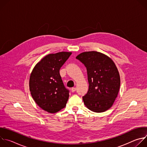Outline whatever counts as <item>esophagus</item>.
I'll list each match as a JSON object with an SVG mask.
<instances>
[{
	"instance_id": "esophagus-1",
	"label": "esophagus",
	"mask_w": 147,
	"mask_h": 147,
	"mask_svg": "<svg viewBox=\"0 0 147 147\" xmlns=\"http://www.w3.org/2000/svg\"><path fill=\"white\" fill-rule=\"evenodd\" d=\"M76 91V88L73 87V88H71V91H72V92H74Z\"/></svg>"
}]
</instances>
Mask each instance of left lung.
<instances>
[{"label": "left lung", "mask_w": 147, "mask_h": 147, "mask_svg": "<svg viewBox=\"0 0 147 147\" xmlns=\"http://www.w3.org/2000/svg\"><path fill=\"white\" fill-rule=\"evenodd\" d=\"M76 59L87 69L89 88L82 96L85 105L100 113L109 109L116 98L120 86V75L113 60L100 52H83Z\"/></svg>", "instance_id": "obj_1"}]
</instances>
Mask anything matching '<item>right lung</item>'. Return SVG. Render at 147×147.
Instances as JSON below:
<instances>
[{
	"label": "right lung",
	"instance_id": "1",
	"mask_svg": "<svg viewBox=\"0 0 147 147\" xmlns=\"http://www.w3.org/2000/svg\"><path fill=\"white\" fill-rule=\"evenodd\" d=\"M71 55L61 52L49 54L36 65L30 78V90L38 105L53 113L66 107L69 90L64 86L59 70Z\"/></svg>",
	"mask_w": 147,
	"mask_h": 147
}]
</instances>
